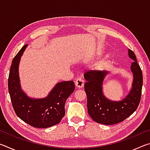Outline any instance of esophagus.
<instances>
[{"instance_id": "obj_1", "label": "esophagus", "mask_w": 150, "mask_h": 150, "mask_svg": "<svg viewBox=\"0 0 150 150\" xmlns=\"http://www.w3.org/2000/svg\"><path fill=\"white\" fill-rule=\"evenodd\" d=\"M75 84L77 88H82L84 86V81L82 79L78 78L75 81Z\"/></svg>"}]
</instances>
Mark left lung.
<instances>
[{
    "label": "left lung",
    "instance_id": "8db88e82",
    "mask_svg": "<svg viewBox=\"0 0 150 150\" xmlns=\"http://www.w3.org/2000/svg\"><path fill=\"white\" fill-rule=\"evenodd\" d=\"M128 55L134 61L131 65L134 79L130 93L122 100L112 101L104 96L102 85L108 74L106 71L91 70L84 74L88 113L96 122L105 125L121 122L132 115L138 108L141 98L143 75L135 54L128 50Z\"/></svg>",
    "mask_w": 150,
    "mask_h": 150
}]
</instances>
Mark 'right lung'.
<instances>
[{"label": "right lung", "instance_id": "add662e5", "mask_svg": "<svg viewBox=\"0 0 150 150\" xmlns=\"http://www.w3.org/2000/svg\"><path fill=\"white\" fill-rule=\"evenodd\" d=\"M28 44L24 45L14 57L8 80V91L16 115L24 122L35 128H46L60 122L65 115V104L75 90L73 81L58 83L47 97L32 98L20 87L18 65L20 57Z\"/></svg>", "mask_w": 150, "mask_h": 150}]
</instances>
